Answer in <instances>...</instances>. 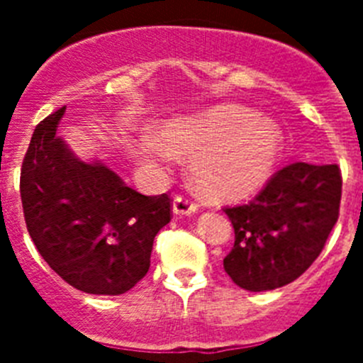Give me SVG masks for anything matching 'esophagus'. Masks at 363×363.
Masks as SVG:
<instances>
[{
  "label": "esophagus",
  "mask_w": 363,
  "mask_h": 363,
  "mask_svg": "<svg viewBox=\"0 0 363 363\" xmlns=\"http://www.w3.org/2000/svg\"><path fill=\"white\" fill-rule=\"evenodd\" d=\"M196 209L198 205L185 196H176L172 201V213L178 214V216H191V214L196 213Z\"/></svg>",
  "instance_id": "34e87169"
}]
</instances>
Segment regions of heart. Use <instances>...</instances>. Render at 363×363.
I'll list each match as a JSON object with an SVG mask.
<instances>
[{"label":"heart","mask_w":363,"mask_h":363,"mask_svg":"<svg viewBox=\"0 0 363 363\" xmlns=\"http://www.w3.org/2000/svg\"><path fill=\"white\" fill-rule=\"evenodd\" d=\"M281 150L284 136L274 121L230 104L165 121L158 138L140 136L134 143L147 167H160L171 152L192 154V185L213 201L256 194L277 171Z\"/></svg>","instance_id":"1"}]
</instances>
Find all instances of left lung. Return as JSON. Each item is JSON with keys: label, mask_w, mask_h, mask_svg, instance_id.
Instances as JSON below:
<instances>
[{"label": "left lung", "mask_w": 363, "mask_h": 363, "mask_svg": "<svg viewBox=\"0 0 363 363\" xmlns=\"http://www.w3.org/2000/svg\"><path fill=\"white\" fill-rule=\"evenodd\" d=\"M342 198L338 165L284 167L247 205L225 207L234 247L223 269L234 284L259 293L291 284L318 258Z\"/></svg>", "instance_id": "left-lung-1"}]
</instances>
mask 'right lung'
<instances>
[{
  "mask_svg": "<svg viewBox=\"0 0 363 363\" xmlns=\"http://www.w3.org/2000/svg\"><path fill=\"white\" fill-rule=\"evenodd\" d=\"M65 107L30 138L19 192L32 242L56 274L89 294H123L150 267L152 243L171 221V198L127 187L104 162H83L57 125Z\"/></svg>",
  "mask_w": 363,
  "mask_h": 363,
  "instance_id": "obj_1",
  "label": "right lung"
}]
</instances>
